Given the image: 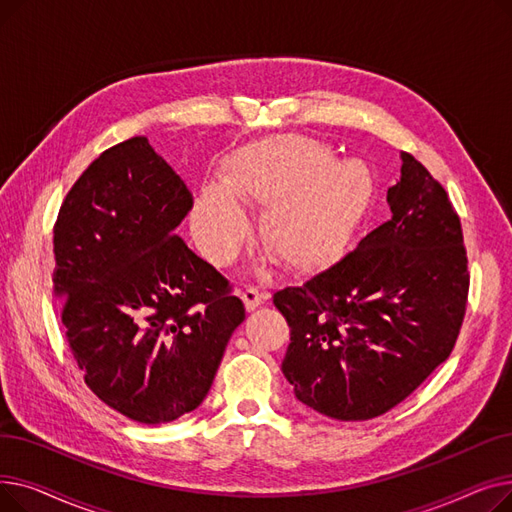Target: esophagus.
Here are the masks:
<instances>
[{
    "mask_svg": "<svg viewBox=\"0 0 512 512\" xmlns=\"http://www.w3.org/2000/svg\"><path fill=\"white\" fill-rule=\"evenodd\" d=\"M267 299H270V292L259 290L257 286H247L245 292H242V303H245L247 311H255Z\"/></svg>",
    "mask_w": 512,
    "mask_h": 512,
    "instance_id": "1",
    "label": "esophagus"
}]
</instances>
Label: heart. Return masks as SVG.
<instances>
[{"label":"heart","mask_w":512,"mask_h":512,"mask_svg":"<svg viewBox=\"0 0 512 512\" xmlns=\"http://www.w3.org/2000/svg\"><path fill=\"white\" fill-rule=\"evenodd\" d=\"M321 143L284 134L251 143L228 157L222 186L205 188L193 213L199 249L215 265L236 257L249 236L238 203L267 207L263 242L288 270L311 272L332 263L351 242L371 195L361 161L332 164Z\"/></svg>","instance_id":"obj_1"}]
</instances>
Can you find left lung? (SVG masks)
Returning a JSON list of instances; mask_svg holds the SVG:
<instances>
[{
    "label": "left lung",
    "mask_w": 512,
    "mask_h": 512,
    "mask_svg": "<svg viewBox=\"0 0 512 512\" xmlns=\"http://www.w3.org/2000/svg\"><path fill=\"white\" fill-rule=\"evenodd\" d=\"M386 201L392 218L357 249L274 294L290 328L282 371L294 396L340 421L400 405L450 357L465 319L467 249L444 186L402 151Z\"/></svg>",
    "instance_id": "8db88e82"
}]
</instances>
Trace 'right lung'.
I'll use <instances>...</instances> for the list:
<instances>
[{
    "instance_id": "add662e5",
    "label": "right lung",
    "mask_w": 512,
    "mask_h": 512,
    "mask_svg": "<svg viewBox=\"0 0 512 512\" xmlns=\"http://www.w3.org/2000/svg\"><path fill=\"white\" fill-rule=\"evenodd\" d=\"M193 209L145 137L105 149L53 226V290L85 384L124 417L155 425L207 396L245 305L174 228Z\"/></svg>"
}]
</instances>
